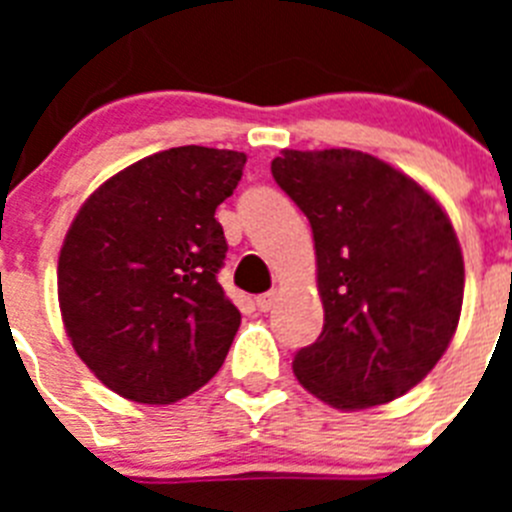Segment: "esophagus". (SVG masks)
I'll use <instances>...</instances> for the list:
<instances>
[{"instance_id":"34e87169","label":"esophagus","mask_w":512,"mask_h":512,"mask_svg":"<svg viewBox=\"0 0 512 512\" xmlns=\"http://www.w3.org/2000/svg\"><path fill=\"white\" fill-rule=\"evenodd\" d=\"M274 302H277V292H274V289L256 297V307H259L261 312H269L271 307H274Z\"/></svg>"}]
</instances>
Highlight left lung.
I'll list each match as a JSON object with an SVG mask.
<instances>
[{"mask_svg":"<svg viewBox=\"0 0 512 512\" xmlns=\"http://www.w3.org/2000/svg\"><path fill=\"white\" fill-rule=\"evenodd\" d=\"M271 174L310 220L325 310L295 377L341 410L413 390L449 348L464 300L446 212L410 176L348 148L282 151Z\"/></svg>","mask_w":512,"mask_h":512,"instance_id":"1","label":"left lung"}]
</instances>
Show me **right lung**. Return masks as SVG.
Wrapping results in <instances>:
<instances>
[{
  "mask_svg": "<svg viewBox=\"0 0 512 512\" xmlns=\"http://www.w3.org/2000/svg\"><path fill=\"white\" fill-rule=\"evenodd\" d=\"M246 153L179 146L102 184L58 256V302L79 359L120 397L169 405L223 366L241 312L217 282Z\"/></svg>",
  "mask_w": 512,
  "mask_h": 512,
  "instance_id": "1",
  "label": "right lung"
}]
</instances>
